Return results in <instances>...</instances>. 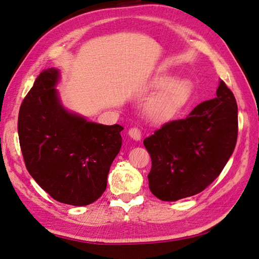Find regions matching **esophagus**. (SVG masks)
Instances as JSON below:
<instances>
[{"mask_svg":"<svg viewBox=\"0 0 259 259\" xmlns=\"http://www.w3.org/2000/svg\"><path fill=\"white\" fill-rule=\"evenodd\" d=\"M130 138H133L136 141H140L141 139V131L138 128H131L128 133Z\"/></svg>","mask_w":259,"mask_h":259,"instance_id":"34e87169","label":"esophagus"}]
</instances>
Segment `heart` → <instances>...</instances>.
Instances as JSON below:
<instances>
[{"label":"heart","mask_w":259,"mask_h":259,"mask_svg":"<svg viewBox=\"0 0 259 259\" xmlns=\"http://www.w3.org/2000/svg\"><path fill=\"white\" fill-rule=\"evenodd\" d=\"M171 79L162 76L155 81V88H163L145 107L146 114L156 122L167 120L183 108L191 95L192 85L187 79Z\"/></svg>","instance_id":"obj_1"}]
</instances>
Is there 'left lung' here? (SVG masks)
Here are the masks:
<instances>
[{
	"mask_svg": "<svg viewBox=\"0 0 259 259\" xmlns=\"http://www.w3.org/2000/svg\"><path fill=\"white\" fill-rule=\"evenodd\" d=\"M217 97L203 101L186 119L163 124L144 140L151 157L149 188L163 201L199 194L216 179L233 155L238 134V109L226 83Z\"/></svg>",
	"mask_w": 259,
	"mask_h": 259,
	"instance_id": "left-lung-1",
	"label": "left lung"
}]
</instances>
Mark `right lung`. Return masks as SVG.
I'll use <instances>...</instances> for the list:
<instances>
[{
  "label": "right lung",
  "instance_id": "obj_1",
  "mask_svg": "<svg viewBox=\"0 0 259 259\" xmlns=\"http://www.w3.org/2000/svg\"><path fill=\"white\" fill-rule=\"evenodd\" d=\"M59 69L37 75L21 104L20 146L27 171L53 199L90 205L107 188L110 167L122 145L120 124L89 121L63 106Z\"/></svg>",
  "mask_w": 259,
  "mask_h": 259
}]
</instances>
